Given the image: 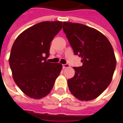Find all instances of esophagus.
<instances>
[{
  "mask_svg": "<svg viewBox=\"0 0 123 123\" xmlns=\"http://www.w3.org/2000/svg\"><path fill=\"white\" fill-rule=\"evenodd\" d=\"M62 67H63V68H68L70 67V65L68 64H64L62 65Z\"/></svg>",
  "mask_w": 123,
  "mask_h": 123,
  "instance_id": "esophagus-1",
  "label": "esophagus"
}]
</instances>
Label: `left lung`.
<instances>
[{"instance_id":"obj_1","label":"left lung","mask_w":123,"mask_h":123,"mask_svg":"<svg viewBox=\"0 0 123 123\" xmlns=\"http://www.w3.org/2000/svg\"><path fill=\"white\" fill-rule=\"evenodd\" d=\"M62 30L82 66L73 67L74 76L68 80L70 92L81 101L98 98L107 88L116 67L113 49L105 35L93 28L63 22Z\"/></svg>"}]
</instances>
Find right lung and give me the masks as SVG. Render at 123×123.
Returning <instances> with one entry per match:
<instances>
[{
    "label": "right lung",
    "mask_w": 123,
    "mask_h": 123,
    "mask_svg": "<svg viewBox=\"0 0 123 123\" xmlns=\"http://www.w3.org/2000/svg\"><path fill=\"white\" fill-rule=\"evenodd\" d=\"M62 22H42L23 31L12 45L9 64L13 78L21 90L29 97L41 99L53 88L62 66L51 63V41L62 29Z\"/></svg>",
    "instance_id": "right-lung-1"
}]
</instances>
